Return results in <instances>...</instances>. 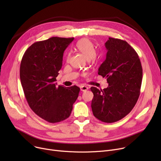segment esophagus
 I'll return each mask as SVG.
<instances>
[{"label":"esophagus","instance_id":"34e87169","mask_svg":"<svg viewBox=\"0 0 161 161\" xmlns=\"http://www.w3.org/2000/svg\"><path fill=\"white\" fill-rule=\"evenodd\" d=\"M80 89H81V91H86L88 89V87H87L86 86H81L80 87Z\"/></svg>","mask_w":161,"mask_h":161}]
</instances>
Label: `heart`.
I'll use <instances>...</instances> for the list:
<instances>
[{"instance_id": "heart-1", "label": "heart", "mask_w": 161, "mask_h": 161, "mask_svg": "<svg viewBox=\"0 0 161 161\" xmlns=\"http://www.w3.org/2000/svg\"><path fill=\"white\" fill-rule=\"evenodd\" d=\"M76 47L80 52L86 57L87 59L95 60L97 55V51L94 44L88 38H83L76 44ZM70 54L69 53L66 57L67 61L69 60Z\"/></svg>"}]
</instances>
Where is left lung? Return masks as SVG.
<instances>
[{
    "instance_id": "1",
    "label": "left lung",
    "mask_w": 161,
    "mask_h": 161,
    "mask_svg": "<svg viewBox=\"0 0 161 161\" xmlns=\"http://www.w3.org/2000/svg\"><path fill=\"white\" fill-rule=\"evenodd\" d=\"M106 58L98 69L108 87H92V114L104 123H114L129 114L140 94L142 67L138 55L125 40L109 37L105 43Z\"/></svg>"
}]
</instances>
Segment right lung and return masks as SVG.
Segmentation results:
<instances>
[{"label": "right lung", "instance_id": "obj_1", "mask_svg": "<svg viewBox=\"0 0 161 161\" xmlns=\"http://www.w3.org/2000/svg\"><path fill=\"white\" fill-rule=\"evenodd\" d=\"M74 38L52 37L32 44L22 57L20 80L32 110L47 122L55 123L70 115L80 89L56 86L63 53Z\"/></svg>", "mask_w": 161, "mask_h": 161}]
</instances>
